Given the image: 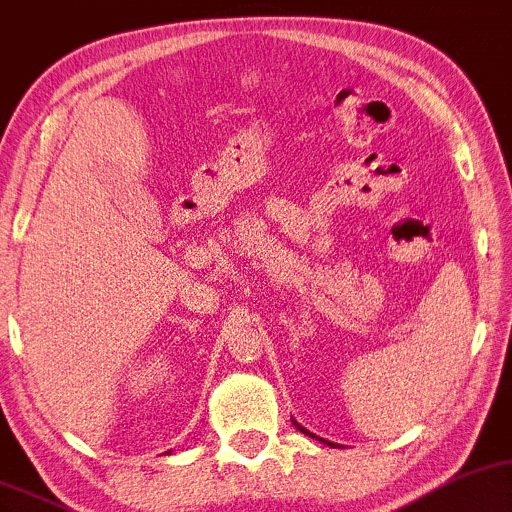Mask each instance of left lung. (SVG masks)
Listing matches in <instances>:
<instances>
[{
	"label": "left lung",
	"mask_w": 512,
	"mask_h": 512,
	"mask_svg": "<svg viewBox=\"0 0 512 512\" xmlns=\"http://www.w3.org/2000/svg\"><path fill=\"white\" fill-rule=\"evenodd\" d=\"M297 428H300V425H297ZM300 430L304 432V435H309V432H307V430H304V428H300ZM326 444H331V442H326ZM331 446H333V444H331Z\"/></svg>",
	"instance_id": "left-lung-1"
}]
</instances>
